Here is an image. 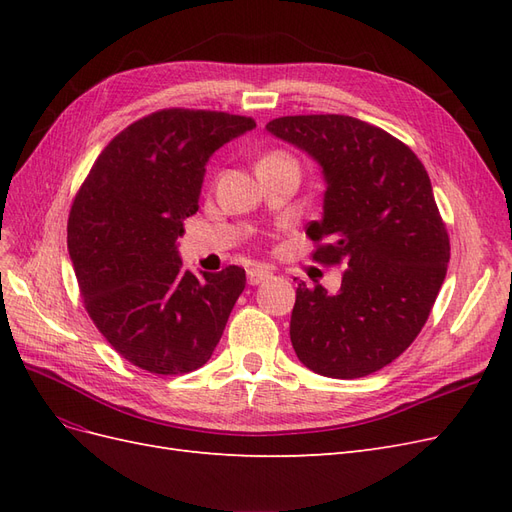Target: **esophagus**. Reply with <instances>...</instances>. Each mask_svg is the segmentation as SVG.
<instances>
[{"mask_svg": "<svg viewBox=\"0 0 512 512\" xmlns=\"http://www.w3.org/2000/svg\"><path fill=\"white\" fill-rule=\"evenodd\" d=\"M271 277H273V273L269 269H265V267L247 269V282H250L252 286H258L262 282H267V280H271Z\"/></svg>", "mask_w": 512, "mask_h": 512, "instance_id": "esophagus-1", "label": "esophagus"}]
</instances>
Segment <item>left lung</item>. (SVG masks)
<instances>
[{
	"label": "left lung",
	"mask_w": 512,
	"mask_h": 512,
	"mask_svg": "<svg viewBox=\"0 0 512 512\" xmlns=\"http://www.w3.org/2000/svg\"><path fill=\"white\" fill-rule=\"evenodd\" d=\"M267 132L322 173L327 241L314 260L344 262L342 288H297L290 342L320 376L352 380L395 361L421 333L446 277L451 245L425 166L389 132L348 115H294Z\"/></svg>",
	"instance_id": "obj_1"
}]
</instances>
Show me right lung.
<instances>
[{
	"label": "right lung",
	"mask_w": 512,
	"mask_h": 512,
	"mask_svg": "<svg viewBox=\"0 0 512 512\" xmlns=\"http://www.w3.org/2000/svg\"><path fill=\"white\" fill-rule=\"evenodd\" d=\"M256 128L215 111L151 113L119 132L74 198L68 252L87 314L123 359L151 374L203 367L245 288V271L194 275L177 239L198 211L207 162Z\"/></svg>",
	"instance_id": "obj_1"
}]
</instances>
